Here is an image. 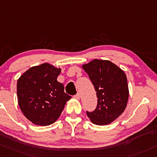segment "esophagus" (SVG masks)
I'll use <instances>...</instances> for the list:
<instances>
[{
	"mask_svg": "<svg viewBox=\"0 0 157 157\" xmlns=\"http://www.w3.org/2000/svg\"><path fill=\"white\" fill-rule=\"evenodd\" d=\"M74 97H75V98H77V99H80V93H77L75 95H74Z\"/></svg>",
	"mask_w": 157,
	"mask_h": 157,
	"instance_id": "1",
	"label": "esophagus"
}]
</instances>
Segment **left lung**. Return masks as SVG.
<instances>
[{"label": "left lung", "instance_id": "left-lung-1", "mask_svg": "<svg viewBox=\"0 0 157 157\" xmlns=\"http://www.w3.org/2000/svg\"><path fill=\"white\" fill-rule=\"evenodd\" d=\"M95 92L98 104L95 110L86 111L95 125L104 126L114 121L123 113L128 98L126 74L108 60L94 59L83 65Z\"/></svg>", "mask_w": 157, "mask_h": 157}]
</instances>
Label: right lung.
<instances>
[{
	"label": "right lung",
	"instance_id": "obj_1",
	"mask_svg": "<svg viewBox=\"0 0 157 157\" xmlns=\"http://www.w3.org/2000/svg\"><path fill=\"white\" fill-rule=\"evenodd\" d=\"M61 72L48 63L26 71L17 81V98L23 114L34 124L48 126L62 113L71 96L57 81Z\"/></svg>",
	"mask_w": 157,
	"mask_h": 157
}]
</instances>
